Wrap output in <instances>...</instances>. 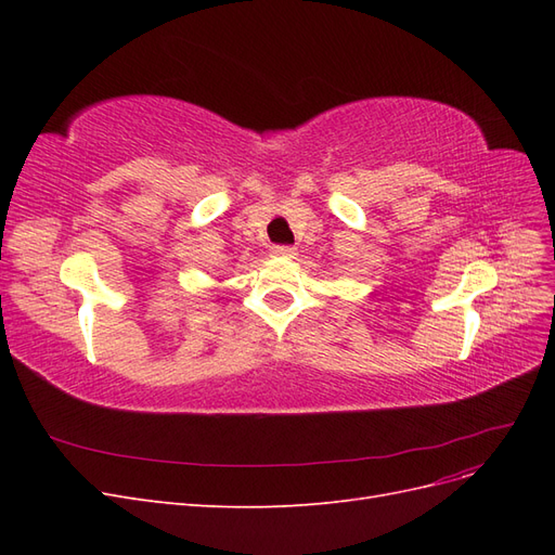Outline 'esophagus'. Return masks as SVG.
Masks as SVG:
<instances>
[{
  "mask_svg": "<svg viewBox=\"0 0 555 555\" xmlns=\"http://www.w3.org/2000/svg\"><path fill=\"white\" fill-rule=\"evenodd\" d=\"M271 251H273V257H282V259H292V257H296V249H294V247H289V245H275Z\"/></svg>",
  "mask_w": 555,
  "mask_h": 555,
  "instance_id": "1",
  "label": "esophagus"
}]
</instances>
